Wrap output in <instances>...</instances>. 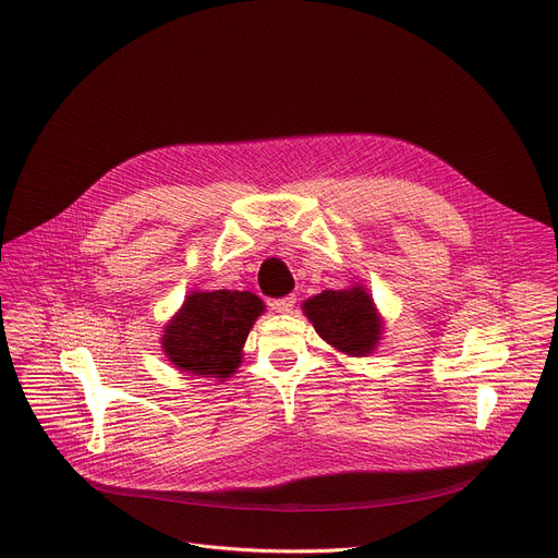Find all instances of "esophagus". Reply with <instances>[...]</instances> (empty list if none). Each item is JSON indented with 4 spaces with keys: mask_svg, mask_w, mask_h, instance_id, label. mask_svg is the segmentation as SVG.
Returning a JSON list of instances; mask_svg holds the SVG:
<instances>
[{
    "mask_svg": "<svg viewBox=\"0 0 558 558\" xmlns=\"http://www.w3.org/2000/svg\"><path fill=\"white\" fill-rule=\"evenodd\" d=\"M296 305V299L294 296H287V299H278L271 303V307L278 312V314H289L291 310H294Z\"/></svg>",
    "mask_w": 558,
    "mask_h": 558,
    "instance_id": "obj_1",
    "label": "esophagus"
}]
</instances>
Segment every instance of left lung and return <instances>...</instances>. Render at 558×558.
Here are the masks:
<instances>
[{"instance_id":"8db88e82","label":"left lung","mask_w":558,"mask_h":558,"mask_svg":"<svg viewBox=\"0 0 558 558\" xmlns=\"http://www.w3.org/2000/svg\"><path fill=\"white\" fill-rule=\"evenodd\" d=\"M303 312L320 339L350 357L371 355L385 332V318L362 282L326 289L307 299Z\"/></svg>"}]
</instances>
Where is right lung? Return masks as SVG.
Here are the masks:
<instances>
[{
    "mask_svg": "<svg viewBox=\"0 0 558 558\" xmlns=\"http://www.w3.org/2000/svg\"><path fill=\"white\" fill-rule=\"evenodd\" d=\"M267 305L251 291L194 289L165 326L162 353L187 375L223 383L242 364L246 337Z\"/></svg>",
    "mask_w": 558,
    "mask_h": 558,
    "instance_id": "right-lung-1",
    "label": "right lung"
}]
</instances>
